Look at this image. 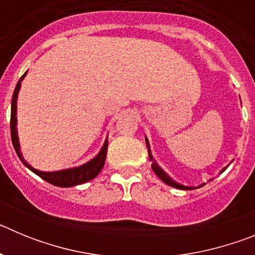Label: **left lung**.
<instances>
[{"mask_svg":"<svg viewBox=\"0 0 255 255\" xmlns=\"http://www.w3.org/2000/svg\"><path fill=\"white\" fill-rule=\"evenodd\" d=\"M145 143H147V147H148V155H149V159H150V161H152V170L154 171L155 175H157V176H158L159 179H161L162 181L164 182V184H167V185L172 186V188L182 189V190H193V189H197V188H195V186H185V185H181V184H179V182L173 181V180L171 179L170 176H168L167 173L164 172V171L162 170L161 167H159L158 164L155 163L154 159H153V155H152V152H150V147H149V141H148L147 138H145ZM226 168H227V166H226V167L222 168V170L220 171V173L224 172V171L226 170ZM203 185H206V184H202V185H199V186H198V188H200V186H203Z\"/></svg>","mask_w":255,"mask_h":255,"instance_id":"left-lung-1","label":"left lung"}]
</instances>
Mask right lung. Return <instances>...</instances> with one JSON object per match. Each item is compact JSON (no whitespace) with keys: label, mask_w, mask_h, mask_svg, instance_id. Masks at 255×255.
Masks as SVG:
<instances>
[{"label":"right lung","mask_w":255,"mask_h":255,"mask_svg":"<svg viewBox=\"0 0 255 255\" xmlns=\"http://www.w3.org/2000/svg\"><path fill=\"white\" fill-rule=\"evenodd\" d=\"M26 73L19 79L16 87H15V91L12 94V100H11V120H10V129H11V140H12V145L16 150L17 157L20 158V161L25 164L26 167L30 171L38 175L39 177H42L43 180H46L47 182L52 184L55 186H61V188H70V186L80 185V184H84L87 181H91L92 179L98 175L101 172V170L105 166L106 155H107V147H108V139H106L105 143H103L102 149L100 150V153L94 157L93 159L88 161L87 163L79 166V167L74 168H66V170H60V171H52V172H44V171H39L37 168L31 167L30 164L24 159L21 152H20V143H19V136H17V119H16V110H17V96H19V91L21 88V82L22 79L25 78Z\"/></svg>","instance_id":"right-lung-1"}]
</instances>
